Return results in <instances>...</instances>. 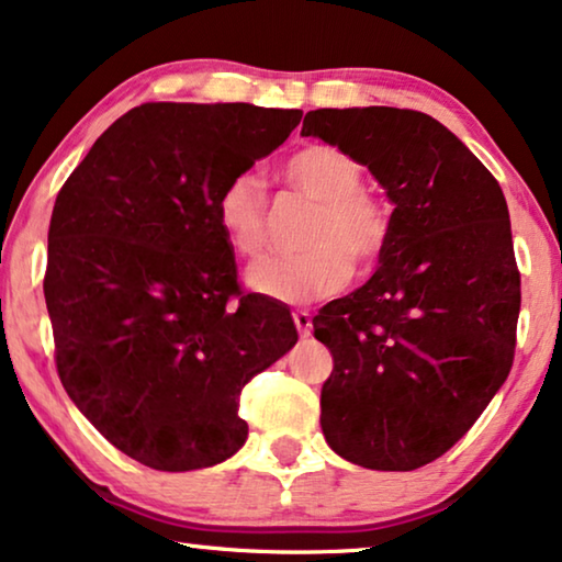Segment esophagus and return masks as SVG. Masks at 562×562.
<instances>
[{
	"instance_id": "obj_1",
	"label": "esophagus",
	"mask_w": 562,
	"mask_h": 562,
	"mask_svg": "<svg viewBox=\"0 0 562 562\" xmlns=\"http://www.w3.org/2000/svg\"><path fill=\"white\" fill-rule=\"evenodd\" d=\"M294 325L299 329V335L310 337L312 335V314L306 310H296L294 312Z\"/></svg>"
}]
</instances>
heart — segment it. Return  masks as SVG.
<instances>
[{
  "mask_svg": "<svg viewBox=\"0 0 562 562\" xmlns=\"http://www.w3.org/2000/svg\"><path fill=\"white\" fill-rule=\"evenodd\" d=\"M286 183L317 204L299 256H268L245 271L258 296L279 304H306L337 294L350 281V260L368 266L386 245L389 222L363 187L356 160L333 145H306L281 171ZM217 225L229 248L258 256L266 240V189L256 173H237L217 196Z\"/></svg>",
  "mask_w": 562,
  "mask_h": 562,
  "instance_id": "b5f03b06",
  "label": "heart"
}]
</instances>
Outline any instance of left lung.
Masks as SVG:
<instances>
[{"label":"left lung","instance_id":"left-lung-1","mask_svg":"<svg viewBox=\"0 0 562 562\" xmlns=\"http://www.w3.org/2000/svg\"><path fill=\"white\" fill-rule=\"evenodd\" d=\"M394 204L381 266L312 319L333 352L322 386L329 448L371 471H414L448 452L504 386L519 271L504 191L435 117L396 106L306 112Z\"/></svg>","mask_w":562,"mask_h":562}]
</instances>
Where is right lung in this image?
<instances>
[{
    "label": "right lung",
    "mask_w": 562,
    "mask_h": 562,
    "mask_svg": "<svg viewBox=\"0 0 562 562\" xmlns=\"http://www.w3.org/2000/svg\"><path fill=\"white\" fill-rule=\"evenodd\" d=\"M299 110L153 102L104 130L48 229L56 366L79 412L137 463L196 471L248 440L240 394L294 348L283 306L240 294L217 196Z\"/></svg>",
    "instance_id": "add662e5"
}]
</instances>
